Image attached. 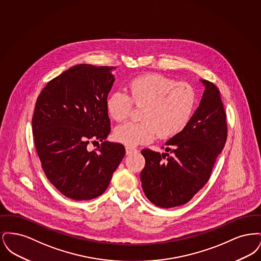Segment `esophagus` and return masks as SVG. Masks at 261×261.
<instances>
[{
	"instance_id": "1",
	"label": "esophagus",
	"mask_w": 261,
	"mask_h": 261,
	"mask_svg": "<svg viewBox=\"0 0 261 261\" xmlns=\"http://www.w3.org/2000/svg\"><path fill=\"white\" fill-rule=\"evenodd\" d=\"M125 150H126V154H132V153H136V152H138V149H133V148H129V147H127Z\"/></svg>"
}]
</instances>
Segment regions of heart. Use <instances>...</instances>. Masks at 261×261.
<instances>
[{
	"instance_id": "b5f03b06",
	"label": "heart",
	"mask_w": 261,
	"mask_h": 261,
	"mask_svg": "<svg viewBox=\"0 0 261 261\" xmlns=\"http://www.w3.org/2000/svg\"><path fill=\"white\" fill-rule=\"evenodd\" d=\"M129 87L130 96L123 91H115L107 100L109 113L118 122L130 117L133 103L143 108L141 122H129L114 130V139L128 147L150 143L156 134L161 139L178 135L190 122L197 107L194 88L164 75L139 76Z\"/></svg>"
}]
</instances>
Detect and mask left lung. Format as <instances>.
I'll return each instance as SVG.
<instances>
[{
  "instance_id": "1",
  "label": "left lung",
  "mask_w": 261,
  "mask_h": 261,
  "mask_svg": "<svg viewBox=\"0 0 261 261\" xmlns=\"http://www.w3.org/2000/svg\"><path fill=\"white\" fill-rule=\"evenodd\" d=\"M199 108L185 129L166 142L165 152L143 149V191L162 208L185 204L204 186L227 140L223 102L217 87L207 80Z\"/></svg>"
}]
</instances>
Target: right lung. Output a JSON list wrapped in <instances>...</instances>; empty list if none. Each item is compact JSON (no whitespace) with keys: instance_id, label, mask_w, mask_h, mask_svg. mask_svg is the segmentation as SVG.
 Returning <instances> with one entry per match:
<instances>
[{"instance_id":"add662e5","label":"right lung","mask_w":261,"mask_h":261,"mask_svg":"<svg viewBox=\"0 0 261 261\" xmlns=\"http://www.w3.org/2000/svg\"><path fill=\"white\" fill-rule=\"evenodd\" d=\"M113 69L77 64L50 80L38 97L32 118L38 156L48 180L69 199L102 195L124 158L123 145L106 141ZM90 141H100L101 147L89 151Z\"/></svg>"}]
</instances>
